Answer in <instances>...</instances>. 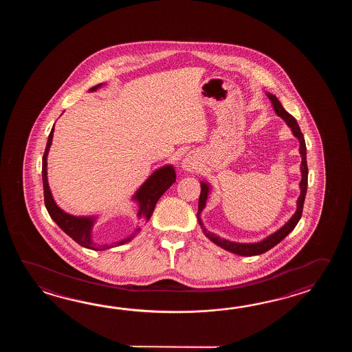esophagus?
<instances>
[{
    "label": "esophagus",
    "mask_w": 352,
    "mask_h": 352,
    "mask_svg": "<svg viewBox=\"0 0 352 352\" xmlns=\"http://www.w3.org/2000/svg\"><path fill=\"white\" fill-rule=\"evenodd\" d=\"M182 166H184V168L190 170V168H192V166H194V161H192L191 158H185L184 162H182Z\"/></svg>",
    "instance_id": "34e87169"
}]
</instances>
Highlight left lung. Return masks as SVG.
<instances>
[{"label": "left lung", "instance_id": "1", "mask_svg": "<svg viewBox=\"0 0 352 352\" xmlns=\"http://www.w3.org/2000/svg\"><path fill=\"white\" fill-rule=\"evenodd\" d=\"M267 96L270 98L276 113H277L280 118H283L287 122V124L292 129L293 135H296L299 141V153H300V157H302V164H300L302 179L299 182L300 195H299L298 200H297V210H296L294 215L278 232H273L268 238H265V239L259 241V243H250V244L245 243V244H243V243H234V241H229V240L221 239L220 236H217L215 234L208 232L204 228L201 219H200V214H201L202 210L205 208V204H206V200H208V195H209L210 191L209 185L206 182H204V181L200 182L201 184V194H200V197H199L197 220H199V224L201 226L205 235L211 241H214L219 247L223 248V249L228 250V252H232L234 254L243 255V256H253V255L263 254V253L268 252L270 249H272L274 245H277L278 243H280L282 240L285 239V236L296 228V225L298 224L299 219L302 217V211H303L305 199H306L307 184H308V167H307V148L305 137H303L302 132H300V128H299L296 118L285 111L283 105L280 104V102L278 100V98L276 96H273V94H270V93Z\"/></svg>", "mask_w": 352, "mask_h": 352}]
</instances>
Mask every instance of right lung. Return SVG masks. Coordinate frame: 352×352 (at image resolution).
Here are the masks:
<instances>
[{"instance_id": "1", "label": "right lung", "mask_w": 352, "mask_h": 352, "mask_svg": "<svg viewBox=\"0 0 352 352\" xmlns=\"http://www.w3.org/2000/svg\"><path fill=\"white\" fill-rule=\"evenodd\" d=\"M100 85L102 84H98L96 87L90 88V91L97 90ZM53 135L54 127L52 128V132H50L49 138H47V143H46L45 152H44V156H43V171H41L43 173V185H44V201H45L46 210H47L49 215L52 217L56 224L59 225V228L63 232H67L72 239L75 240L82 247L93 249V250H105V249L128 243L129 240L135 236V234L128 236L126 239L120 240L113 245H105V244L104 245H96L91 241V228L94 224V217H73L70 214H67L65 211H63L55 204L53 195L50 191V187L47 184V173H46V166H47L46 158H47L49 148L52 146ZM175 181H176V173H175L173 166L168 165L161 167V168H158L157 171L152 173L150 179H147L142 186L138 188V191L133 196V199L135 201H138V205H140L138 217L150 220L158 199L165 194V191H167V188L171 186ZM141 229L138 228L135 232H138Z\"/></svg>"}]
</instances>
